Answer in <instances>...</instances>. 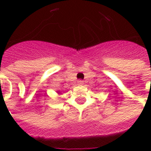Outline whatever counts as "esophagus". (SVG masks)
I'll use <instances>...</instances> for the list:
<instances>
[{
  "mask_svg": "<svg viewBox=\"0 0 151 151\" xmlns=\"http://www.w3.org/2000/svg\"><path fill=\"white\" fill-rule=\"evenodd\" d=\"M78 85H82L83 84H84V82H83V81L80 80V81H78Z\"/></svg>",
  "mask_w": 151,
  "mask_h": 151,
  "instance_id": "34e87169",
  "label": "esophagus"
}]
</instances>
